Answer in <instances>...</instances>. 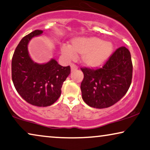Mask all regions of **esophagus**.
I'll use <instances>...</instances> for the list:
<instances>
[{"instance_id":"esophagus-1","label":"esophagus","mask_w":150,"mask_h":150,"mask_svg":"<svg viewBox=\"0 0 150 150\" xmlns=\"http://www.w3.org/2000/svg\"><path fill=\"white\" fill-rule=\"evenodd\" d=\"M70 67H71V71L76 70L77 69H78V66H76V65H75V64H71L70 65Z\"/></svg>"}]
</instances>
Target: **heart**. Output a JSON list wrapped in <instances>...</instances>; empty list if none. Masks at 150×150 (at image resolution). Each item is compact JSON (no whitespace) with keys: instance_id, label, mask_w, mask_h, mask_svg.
Here are the masks:
<instances>
[{"instance_id":"b5f03b06","label":"heart","mask_w":150,"mask_h":150,"mask_svg":"<svg viewBox=\"0 0 150 150\" xmlns=\"http://www.w3.org/2000/svg\"><path fill=\"white\" fill-rule=\"evenodd\" d=\"M113 45L108 40L97 37H76L70 40V45H62L61 51L68 59H73L75 53L81 54V61L86 66H99L110 57Z\"/></svg>"}]
</instances>
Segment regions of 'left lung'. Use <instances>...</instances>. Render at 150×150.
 I'll list each match as a JSON object with an SVG mask.
<instances>
[{"mask_svg": "<svg viewBox=\"0 0 150 150\" xmlns=\"http://www.w3.org/2000/svg\"><path fill=\"white\" fill-rule=\"evenodd\" d=\"M80 89L84 101L95 108L110 107L122 99L131 86L133 64L125 47L117 49L101 68H82Z\"/></svg>", "mask_w": 150, "mask_h": 150, "instance_id": "left-lung-1", "label": "left lung"}]
</instances>
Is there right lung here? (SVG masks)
Masks as SVG:
<instances>
[{
  "label": "right lung",
  "mask_w": 150,
  "mask_h": 150,
  "mask_svg": "<svg viewBox=\"0 0 150 150\" xmlns=\"http://www.w3.org/2000/svg\"><path fill=\"white\" fill-rule=\"evenodd\" d=\"M36 30L21 39L13 55L12 80L19 95L32 105L47 107L59 99L64 82L70 74V67H64L52 59L39 64L30 57L28 45L34 36L42 34Z\"/></svg>",
  "instance_id": "1"
}]
</instances>
